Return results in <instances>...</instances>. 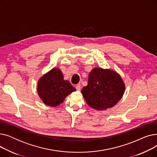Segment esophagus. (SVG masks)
I'll return each instance as SVG.
<instances>
[{"label": "esophagus", "mask_w": 157, "mask_h": 157, "mask_svg": "<svg viewBox=\"0 0 157 157\" xmlns=\"http://www.w3.org/2000/svg\"><path fill=\"white\" fill-rule=\"evenodd\" d=\"M81 85H80V84H78V85H76V90H78V91H80V90H81Z\"/></svg>", "instance_id": "esophagus-1"}]
</instances>
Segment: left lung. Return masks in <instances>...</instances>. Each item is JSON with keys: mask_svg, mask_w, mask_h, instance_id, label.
Wrapping results in <instances>:
<instances>
[{"mask_svg": "<svg viewBox=\"0 0 157 157\" xmlns=\"http://www.w3.org/2000/svg\"><path fill=\"white\" fill-rule=\"evenodd\" d=\"M125 84L116 72L94 68L88 75L87 86L81 93L91 108L99 111L113 107L121 98Z\"/></svg>", "mask_w": 157, "mask_h": 157, "instance_id": "obj_1", "label": "left lung"}]
</instances>
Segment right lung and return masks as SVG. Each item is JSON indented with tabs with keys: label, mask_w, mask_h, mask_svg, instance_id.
Listing matches in <instances>:
<instances>
[{
	"label": "right lung",
	"mask_w": 157,
	"mask_h": 157,
	"mask_svg": "<svg viewBox=\"0 0 157 157\" xmlns=\"http://www.w3.org/2000/svg\"><path fill=\"white\" fill-rule=\"evenodd\" d=\"M62 71L55 68L40 78L37 85V92L43 102L52 107L59 105L65 98L76 91L67 80H64Z\"/></svg>",
	"instance_id": "obj_1"
}]
</instances>
